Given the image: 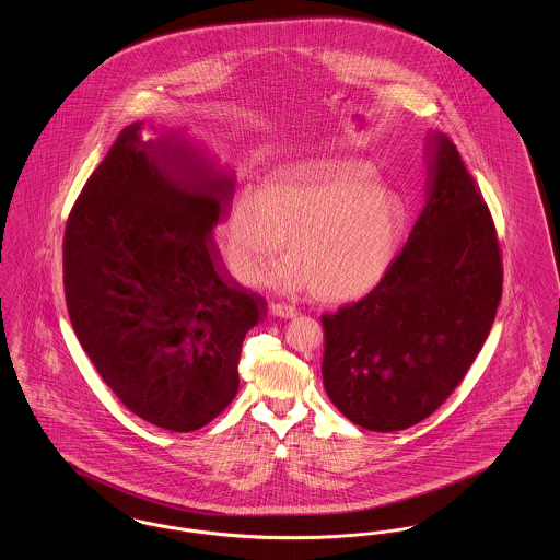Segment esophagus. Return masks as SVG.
<instances>
[{"mask_svg":"<svg viewBox=\"0 0 560 560\" xmlns=\"http://www.w3.org/2000/svg\"><path fill=\"white\" fill-rule=\"evenodd\" d=\"M270 313H272L275 317H281V319H292V317L298 315L295 306L285 304V302H270Z\"/></svg>","mask_w":560,"mask_h":560,"instance_id":"34e87169","label":"esophagus"}]
</instances>
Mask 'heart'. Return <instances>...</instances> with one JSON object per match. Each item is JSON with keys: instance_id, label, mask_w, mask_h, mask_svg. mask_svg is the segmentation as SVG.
<instances>
[{"instance_id": "heart-1", "label": "heart", "mask_w": 560, "mask_h": 560, "mask_svg": "<svg viewBox=\"0 0 560 560\" xmlns=\"http://www.w3.org/2000/svg\"><path fill=\"white\" fill-rule=\"evenodd\" d=\"M405 226L402 203L363 163L315 160L288 165L267 188H243L226 218V237L237 275L256 283L292 235V254L268 270V283L345 300L384 277Z\"/></svg>"}]
</instances>
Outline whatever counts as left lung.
<instances>
[{
	"instance_id": "left-lung-1",
	"label": "left lung",
	"mask_w": 560,
	"mask_h": 560,
	"mask_svg": "<svg viewBox=\"0 0 560 560\" xmlns=\"http://www.w3.org/2000/svg\"><path fill=\"white\" fill-rule=\"evenodd\" d=\"M427 206L382 281L323 315V386L357 427L422 422L470 370L502 300L495 226L455 144L428 132Z\"/></svg>"
}]
</instances>
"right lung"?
Here are the masks:
<instances>
[{
    "instance_id": "1",
    "label": "right lung",
    "mask_w": 560,
    "mask_h": 560,
    "mask_svg": "<svg viewBox=\"0 0 560 560\" xmlns=\"http://www.w3.org/2000/svg\"><path fill=\"white\" fill-rule=\"evenodd\" d=\"M117 136L65 231V293L80 345L138 418L190 432L240 390L241 345L262 295L224 267L213 226L235 174L183 130Z\"/></svg>"
}]
</instances>
